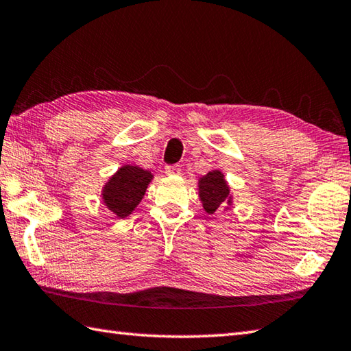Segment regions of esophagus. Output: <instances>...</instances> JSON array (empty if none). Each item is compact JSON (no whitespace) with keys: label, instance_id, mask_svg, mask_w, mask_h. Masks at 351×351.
<instances>
[{"label":"esophagus","instance_id":"obj_1","mask_svg":"<svg viewBox=\"0 0 351 351\" xmlns=\"http://www.w3.org/2000/svg\"><path fill=\"white\" fill-rule=\"evenodd\" d=\"M166 173H167L169 176L180 175V173H181V167L176 166V164H173V166H167V167H166Z\"/></svg>","mask_w":351,"mask_h":351}]
</instances>
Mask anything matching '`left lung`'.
I'll use <instances>...</instances> for the list:
<instances>
[{
    "label": "left lung",
    "mask_w": 351,
    "mask_h": 351,
    "mask_svg": "<svg viewBox=\"0 0 351 351\" xmlns=\"http://www.w3.org/2000/svg\"><path fill=\"white\" fill-rule=\"evenodd\" d=\"M197 187L202 207L208 215H215L217 210L223 207L226 210V205H231L232 202L230 187L221 170L208 171L205 176L199 178Z\"/></svg>",
    "instance_id": "1"
}]
</instances>
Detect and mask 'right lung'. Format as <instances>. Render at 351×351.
I'll list each match as a JSON object with an SVG mask.
<instances>
[{
  "label": "right lung",
  "instance_id": "right-lung-1",
  "mask_svg": "<svg viewBox=\"0 0 351 351\" xmlns=\"http://www.w3.org/2000/svg\"><path fill=\"white\" fill-rule=\"evenodd\" d=\"M154 175L138 166H123L114 173L101 190L106 208L117 217L125 219L132 213L146 193Z\"/></svg>",
  "mask_w": 351,
  "mask_h": 351
}]
</instances>
